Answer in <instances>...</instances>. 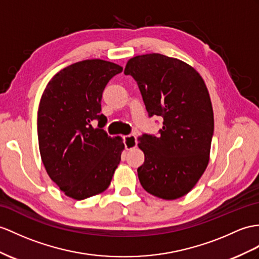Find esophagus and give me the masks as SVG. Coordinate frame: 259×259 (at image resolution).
Instances as JSON below:
<instances>
[{
    "label": "esophagus",
    "mask_w": 259,
    "mask_h": 259,
    "mask_svg": "<svg viewBox=\"0 0 259 259\" xmlns=\"http://www.w3.org/2000/svg\"><path fill=\"white\" fill-rule=\"evenodd\" d=\"M124 144H125V148L126 149H132V148H135L136 145H137V140H136V136L133 135H127V136H124Z\"/></svg>",
    "instance_id": "esophagus-1"
}]
</instances>
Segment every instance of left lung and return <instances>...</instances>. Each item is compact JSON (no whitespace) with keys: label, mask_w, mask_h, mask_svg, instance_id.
<instances>
[{"label":"left lung","mask_w":259,"mask_h":259,"mask_svg":"<svg viewBox=\"0 0 259 259\" xmlns=\"http://www.w3.org/2000/svg\"><path fill=\"white\" fill-rule=\"evenodd\" d=\"M124 73L136 80L149 116L163 118L159 137H138L141 185L160 199L184 197L210 160L214 116L204 80L187 62L161 54L133 57Z\"/></svg>","instance_id":"1"}]
</instances>
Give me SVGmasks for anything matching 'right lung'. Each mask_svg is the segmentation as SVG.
<instances>
[{
	"mask_svg": "<svg viewBox=\"0 0 259 259\" xmlns=\"http://www.w3.org/2000/svg\"><path fill=\"white\" fill-rule=\"evenodd\" d=\"M123 67L87 59L62 69L48 82L37 115L40 157L46 171L67 197L83 200L105 191L121 161V136L102 130L101 100L108 82ZM93 119L99 127H92Z\"/></svg>",
	"mask_w": 259,
	"mask_h": 259,
	"instance_id": "1",
	"label": "right lung"
}]
</instances>
